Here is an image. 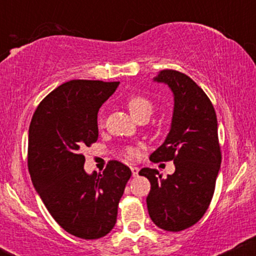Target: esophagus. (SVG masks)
I'll return each instance as SVG.
<instances>
[{"label": "esophagus", "instance_id": "1", "mask_svg": "<svg viewBox=\"0 0 256 256\" xmlns=\"http://www.w3.org/2000/svg\"><path fill=\"white\" fill-rule=\"evenodd\" d=\"M130 168H131L132 176H134V177H137V176H138V172H140V168H138V167H137V166H134V165L130 166Z\"/></svg>", "mask_w": 256, "mask_h": 256}]
</instances>
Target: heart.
<instances>
[{
	"mask_svg": "<svg viewBox=\"0 0 256 256\" xmlns=\"http://www.w3.org/2000/svg\"><path fill=\"white\" fill-rule=\"evenodd\" d=\"M128 110L131 112L132 116H134L136 119L138 116H142V114L146 113V112H152V102L149 101L148 98H146L144 96H140V95L130 96L128 100ZM126 154H128L130 158H134L137 156L138 152L136 148L128 146V148L126 149Z\"/></svg>",
	"mask_w": 256,
	"mask_h": 256,
	"instance_id": "heart-1",
	"label": "heart"
}]
</instances>
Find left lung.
Instances as JSON below:
<instances>
[{
	"label": "left lung",
	"mask_w": 256,
	"mask_h": 256,
	"mask_svg": "<svg viewBox=\"0 0 256 256\" xmlns=\"http://www.w3.org/2000/svg\"><path fill=\"white\" fill-rule=\"evenodd\" d=\"M173 94V114L165 142L150 161L173 160L176 171L164 179L155 168H142L150 182L146 198L149 216L166 231H182L204 216L213 198L222 164L218 122L214 107L192 78L173 70H164L154 78Z\"/></svg>",
	"instance_id": "8db88e82"
}]
</instances>
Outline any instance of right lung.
I'll return each mask as SVG.
<instances>
[{
  "label": "right lung",
  "mask_w": 256,
  "mask_h": 256,
  "mask_svg": "<svg viewBox=\"0 0 256 256\" xmlns=\"http://www.w3.org/2000/svg\"><path fill=\"white\" fill-rule=\"evenodd\" d=\"M119 82L70 80L40 102L28 128L32 184L64 231L84 240L106 236L131 170L110 161L102 174L85 172L83 150L98 138V113Z\"/></svg>",
  "instance_id": "add662e5"
}]
</instances>
